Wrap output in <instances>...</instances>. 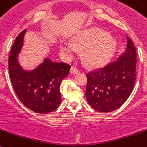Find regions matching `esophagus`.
<instances>
[{
	"mask_svg": "<svg viewBox=\"0 0 147 147\" xmlns=\"http://www.w3.org/2000/svg\"><path fill=\"white\" fill-rule=\"evenodd\" d=\"M70 73L72 74V75H76V74L79 73V71L75 67H71L70 69Z\"/></svg>",
	"mask_w": 147,
	"mask_h": 147,
	"instance_id": "obj_1",
	"label": "esophagus"
}]
</instances>
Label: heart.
Here are the masks:
<instances>
[{"label":"heart","instance_id":"1","mask_svg":"<svg viewBox=\"0 0 147 147\" xmlns=\"http://www.w3.org/2000/svg\"><path fill=\"white\" fill-rule=\"evenodd\" d=\"M117 46V41L104 30L90 28L79 32L74 37L72 44L63 42L60 52L66 58H71L78 50L83 51L82 57L87 66L101 67L112 58Z\"/></svg>","mask_w":147,"mask_h":147}]
</instances>
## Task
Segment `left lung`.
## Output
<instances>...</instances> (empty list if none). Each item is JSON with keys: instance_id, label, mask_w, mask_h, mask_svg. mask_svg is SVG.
<instances>
[{"instance_id": "left-lung-1", "label": "left lung", "mask_w": 147, "mask_h": 147, "mask_svg": "<svg viewBox=\"0 0 147 147\" xmlns=\"http://www.w3.org/2000/svg\"><path fill=\"white\" fill-rule=\"evenodd\" d=\"M127 47L117 61L87 75L86 98L96 111L111 112L121 107L130 96L136 78L135 47L127 36Z\"/></svg>"}]
</instances>
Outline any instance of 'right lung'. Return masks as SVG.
I'll return each instance as SVG.
<instances>
[{
    "label": "right lung",
    "mask_w": 147,
    "mask_h": 147,
    "mask_svg": "<svg viewBox=\"0 0 147 147\" xmlns=\"http://www.w3.org/2000/svg\"><path fill=\"white\" fill-rule=\"evenodd\" d=\"M24 30L15 40L9 57V72L14 90L21 102L36 113H48L58 108L61 102L60 85L71 66L45 58L33 69L21 66L18 55L24 46Z\"/></svg>",
    "instance_id": "right-lung-1"
}]
</instances>
